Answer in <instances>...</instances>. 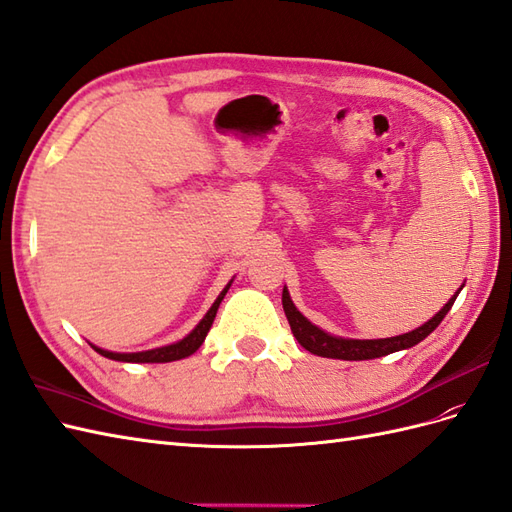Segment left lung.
<instances>
[{"label":"left lung","mask_w":512,"mask_h":512,"mask_svg":"<svg viewBox=\"0 0 512 512\" xmlns=\"http://www.w3.org/2000/svg\"><path fill=\"white\" fill-rule=\"evenodd\" d=\"M461 290H463V285H461ZM461 290H458V292H461ZM458 292L426 324L417 326V329L411 331V333L387 337V339H344V337L329 335L326 331L318 329L316 324H311L303 316V313H300L294 307L290 292H287V287H283V298L281 300H283V311L287 316V322H290V326H292L294 337L298 339L300 346L311 352V355L326 357V359L365 361V359L385 357V355H391V352L406 350V348H411V346L422 342V339H426L441 324V320L448 316V311L452 309Z\"/></svg>","instance_id":"8db88e82"}]
</instances>
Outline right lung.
<instances>
[{
	"mask_svg": "<svg viewBox=\"0 0 512 512\" xmlns=\"http://www.w3.org/2000/svg\"><path fill=\"white\" fill-rule=\"evenodd\" d=\"M233 281L227 283L225 290L220 292V296L214 300V305L209 307V311L203 316V320L194 326V329L179 339L177 344H170V346H162V348H153V350H144V352H110V350H103V348H97L93 346L101 357L106 359H112V361H125V363H168V361H179V359H186L190 355H194L196 350L201 348V344L205 342V337L209 333V329H212V322L216 318V311L222 303V298H225L227 290L231 287Z\"/></svg>",
	"mask_w": 512,
	"mask_h": 512,
	"instance_id": "obj_1",
	"label": "right lung"
}]
</instances>
